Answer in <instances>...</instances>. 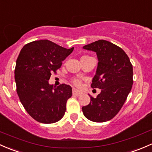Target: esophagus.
Segmentation results:
<instances>
[{
    "label": "esophagus",
    "instance_id": "esophagus-1",
    "mask_svg": "<svg viewBox=\"0 0 152 152\" xmlns=\"http://www.w3.org/2000/svg\"><path fill=\"white\" fill-rule=\"evenodd\" d=\"M72 94L74 95V96H80V95L82 94V92L80 91H78V90H77V89H75V88H74L72 90Z\"/></svg>",
    "mask_w": 152,
    "mask_h": 152
}]
</instances>
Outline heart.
<instances>
[{
	"label": "heart",
	"mask_w": 152,
	"mask_h": 152,
	"mask_svg": "<svg viewBox=\"0 0 152 152\" xmlns=\"http://www.w3.org/2000/svg\"><path fill=\"white\" fill-rule=\"evenodd\" d=\"M85 56H83V57H85ZM72 83L77 87H80L81 85H82V83H81V81L79 79H77V78H73V79L72 80Z\"/></svg>",
	"instance_id": "b5f03b06"
}]
</instances>
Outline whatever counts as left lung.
<instances>
[{"label": "left lung", "instance_id": "8db88e82", "mask_svg": "<svg viewBox=\"0 0 152 152\" xmlns=\"http://www.w3.org/2000/svg\"><path fill=\"white\" fill-rule=\"evenodd\" d=\"M83 49L94 51L98 58L96 75L91 88L101 89L96 98L82 107L83 115L94 122L112 119L122 107L133 84L132 65L126 53L117 45L98 40L85 45Z\"/></svg>", "mask_w": 152, "mask_h": 152}]
</instances>
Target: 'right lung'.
Listing matches in <instances>:
<instances>
[{
  "label": "right lung",
  "instance_id": "1",
  "mask_svg": "<svg viewBox=\"0 0 152 152\" xmlns=\"http://www.w3.org/2000/svg\"><path fill=\"white\" fill-rule=\"evenodd\" d=\"M73 50L44 39L27 44L19 54L15 70L17 93L28 113L39 122H57L64 115L72 89L66 84L55 88L48 80Z\"/></svg>",
  "mask_w": 152,
  "mask_h": 152
}]
</instances>
